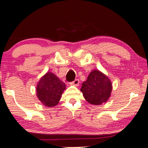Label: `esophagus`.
Wrapping results in <instances>:
<instances>
[{
  "instance_id": "obj_1",
  "label": "esophagus",
  "mask_w": 148,
  "mask_h": 148,
  "mask_svg": "<svg viewBox=\"0 0 148 148\" xmlns=\"http://www.w3.org/2000/svg\"><path fill=\"white\" fill-rule=\"evenodd\" d=\"M71 85H74V86H79V79H75V80L74 81V82H72L71 83Z\"/></svg>"
}]
</instances>
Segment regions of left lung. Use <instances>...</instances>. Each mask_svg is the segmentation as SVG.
Masks as SVG:
<instances>
[{"instance_id":"1","label":"left lung","mask_w":148,"mask_h":148,"mask_svg":"<svg viewBox=\"0 0 148 148\" xmlns=\"http://www.w3.org/2000/svg\"><path fill=\"white\" fill-rule=\"evenodd\" d=\"M110 79L98 70L90 73L86 82L82 84L81 91L84 98L92 105H98L108 100L112 91Z\"/></svg>"}]
</instances>
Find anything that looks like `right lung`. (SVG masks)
I'll return each instance as SVG.
<instances>
[{
	"label": "right lung",
	"mask_w": 148,
	"mask_h": 148,
	"mask_svg": "<svg viewBox=\"0 0 148 148\" xmlns=\"http://www.w3.org/2000/svg\"><path fill=\"white\" fill-rule=\"evenodd\" d=\"M65 87L64 83L48 71L40 79L37 85V96L45 106H56L60 100Z\"/></svg>",
	"instance_id": "1"
}]
</instances>
